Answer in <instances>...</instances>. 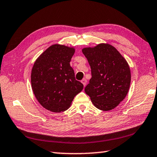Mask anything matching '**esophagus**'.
Listing matches in <instances>:
<instances>
[{
	"label": "esophagus",
	"instance_id": "1",
	"mask_svg": "<svg viewBox=\"0 0 157 157\" xmlns=\"http://www.w3.org/2000/svg\"><path fill=\"white\" fill-rule=\"evenodd\" d=\"M81 82H82V84H83V85H84V86H86V83H87V81H86V79H82Z\"/></svg>",
	"mask_w": 157,
	"mask_h": 157
}]
</instances>
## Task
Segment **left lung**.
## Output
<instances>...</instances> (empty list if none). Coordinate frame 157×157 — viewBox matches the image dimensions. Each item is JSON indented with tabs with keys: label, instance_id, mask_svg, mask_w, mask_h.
I'll return each mask as SVG.
<instances>
[{
	"label": "left lung",
	"instance_id": "1",
	"mask_svg": "<svg viewBox=\"0 0 157 157\" xmlns=\"http://www.w3.org/2000/svg\"><path fill=\"white\" fill-rule=\"evenodd\" d=\"M82 52L88 60L91 78L84 91L95 107L113 109L128 93L131 72L127 61L113 46L107 44L84 48Z\"/></svg>",
	"mask_w": 157,
	"mask_h": 157
}]
</instances>
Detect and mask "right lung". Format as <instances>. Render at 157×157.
Returning <instances> with one entry per match:
<instances>
[{
    "label": "right lung",
    "mask_w": 157,
    "mask_h": 157,
    "mask_svg": "<svg viewBox=\"0 0 157 157\" xmlns=\"http://www.w3.org/2000/svg\"><path fill=\"white\" fill-rule=\"evenodd\" d=\"M73 48L55 44L50 46L34 63L31 84L42 107L52 112L64 111L84 85L76 80L70 62Z\"/></svg>",
    "instance_id": "right-lung-1"
}]
</instances>
